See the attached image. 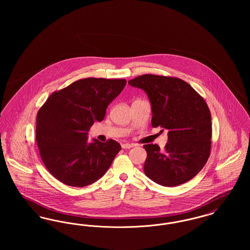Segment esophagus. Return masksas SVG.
Listing matches in <instances>:
<instances>
[{
  "instance_id": "esophagus-1",
  "label": "esophagus",
  "mask_w": 250,
  "mask_h": 250,
  "mask_svg": "<svg viewBox=\"0 0 250 250\" xmlns=\"http://www.w3.org/2000/svg\"><path fill=\"white\" fill-rule=\"evenodd\" d=\"M134 144H130V143H124L122 144V148L123 149H130L132 147H134Z\"/></svg>"
}]
</instances>
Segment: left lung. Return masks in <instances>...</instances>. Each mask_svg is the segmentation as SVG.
Listing matches in <instances>:
<instances>
[{"label": "left lung", "instance_id": "obj_1", "mask_svg": "<svg viewBox=\"0 0 250 250\" xmlns=\"http://www.w3.org/2000/svg\"><path fill=\"white\" fill-rule=\"evenodd\" d=\"M128 84L143 90L152 108L153 127L167 130L165 151L146 144L144 173L163 187H176L195 177L210 155L212 124L206 102L186 82L143 75Z\"/></svg>", "mask_w": 250, "mask_h": 250}]
</instances>
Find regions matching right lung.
Returning a JSON list of instances; mask_svg holds the SVG:
<instances>
[{"label":"right lung","mask_w":250,"mask_h":250,"mask_svg":"<svg viewBox=\"0 0 250 250\" xmlns=\"http://www.w3.org/2000/svg\"><path fill=\"white\" fill-rule=\"evenodd\" d=\"M125 80L88 78L49 95L36 117V143L48 171L60 182L83 188L101 178L119 153L113 140L88 143V131L101 122Z\"/></svg>","instance_id":"obj_1"}]
</instances>
